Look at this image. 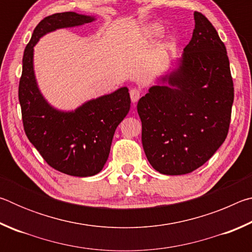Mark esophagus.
I'll list each match as a JSON object with an SVG mask.
<instances>
[{
	"mask_svg": "<svg viewBox=\"0 0 252 252\" xmlns=\"http://www.w3.org/2000/svg\"><path fill=\"white\" fill-rule=\"evenodd\" d=\"M130 96H131V101L135 103L136 101L140 99V96H141V91L139 90V89H131L130 90Z\"/></svg>",
	"mask_w": 252,
	"mask_h": 252,
	"instance_id": "obj_1",
	"label": "esophagus"
}]
</instances>
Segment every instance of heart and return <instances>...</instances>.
<instances>
[{
    "label": "heart",
    "mask_w": 252,
    "mask_h": 252,
    "mask_svg": "<svg viewBox=\"0 0 252 252\" xmlns=\"http://www.w3.org/2000/svg\"><path fill=\"white\" fill-rule=\"evenodd\" d=\"M162 31H163V28H162L161 25L158 24V23L150 25V27H149V29H148V33L150 34V35H153V36L160 35Z\"/></svg>",
    "instance_id": "1"
}]
</instances>
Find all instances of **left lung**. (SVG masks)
Segmentation results:
<instances>
[{"mask_svg":"<svg viewBox=\"0 0 252 252\" xmlns=\"http://www.w3.org/2000/svg\"><path fill=\"white\" fill-rule=\"evenodd\" d=\"M192 37L179 69L162 78L139 100L142 146L148 161L162 174L194 171L227 138L233 81L224 43L206 16L194 12Z\"/></svg>","mask_w":252,"mask_h":252,"instance_id":"1","label":"left lung"}]
</instances>
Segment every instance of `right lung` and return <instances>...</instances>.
<instances>
[{
    "label": "right lung",
    "instance_id": "obj_1",
    "mask_svg": "<svg viewBox=\"0 0 252 252\" xmlns=\"http://www.w3.org/2000/svg\"><path fill=\"white\" fill-rule=\"evenodd\" d=\"M93 20L74 12L55 13L42 20L24 50L19 83L23 127L30 142L50 167L74 177L94 176L104 167L114 132L130 110L129 90L121 88L87 102L73 112L55 110L37 89L33 48L45 33Z\"/></svg>",
    "mask_w": 252,
    "mask_h": 252
}]
</instances>
